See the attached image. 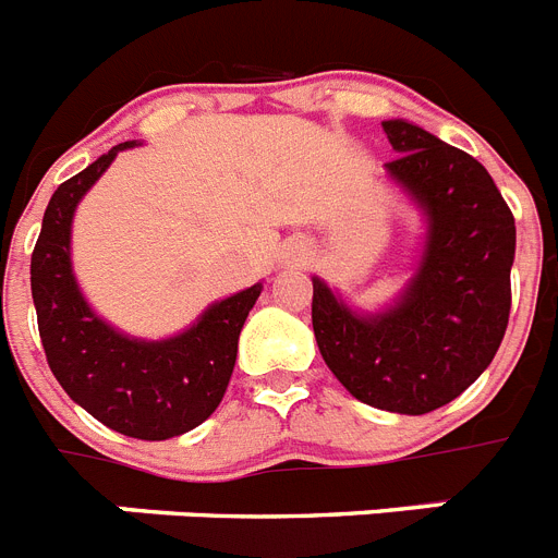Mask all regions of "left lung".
Returning <instances> with one entry per match:
<instances>
[{"mask_svg": "<svg viewBox=\"0 0 558 558\" xmlns=\"http://www.w3.org/2000/svg\"><path fill=\"white\" fill-rule=\"evenodd\" d=\"M392 180L423 214L415 274L387 307L364 313L313 276V332L352 398L426 415L488 369L511 313L517 226L483 163L403 118L384 121Z\"/></svg>", "mask_w": 558, "mask_h": 558, "instance_id": "8db88e82", "label": "left lung"}]
</instances>
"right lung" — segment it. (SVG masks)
<instances>
[{"label":"right lung","mask_w":558,"mask_h":558,"mask_svg":"<svg viewBox=\"0 0 558 558\" xmlns=\"http://www.w3.org/2000/svg\"><path fill=\"white\" fill-rule=\"evenodd\" d=\"M132 146L118 143L56 189L33 247L31 290L47 364L64 392L121 435L169 440L220 407L262 282L208 304L194 325L157 341L126 336L89 307L73 270L75 208L118 151Z\"/></svg>","instance_id":"obj_1"}]
</instances>
